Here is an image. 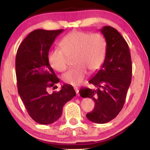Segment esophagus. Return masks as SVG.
I'll return each mask as SVG.
<instances>
[{
	"instance_id": "obj_1",
	"label": "esophagus",
	"mask_w": 150,
	"mask_h": 150,
	"mask_svg": "<svg viewBox=\"0 0 150 150\" xmlns=\"http://www.w3.org/2000/svg\"><path fill=\"white\" fill-rule=\"evenodd\" d=\"M74 89L76 92V94H77V96H79V88L78 87H74Z\"/></svg>"
}]
</instances>
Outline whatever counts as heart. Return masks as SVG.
I'll use <instances>...</instances> for the list:
<instances>
[{"label": "heart", "mask_w": 150, "mask_h": 150, "mask_svg": "<svg viewBox=\"0 0 150 150\" xmlns=\"http://www.w3.org/2000/svg\"><path fill=\"white\" fill-rule=\"evenodd\" d=\"M59 46L61 50L55 49L50 53L48 60L51 67L57 71H64L69 67L70 59L75 58L77 67L65 73L62 80L69 85L78 86L87 77V69L94 73L103 65L107 42L100 33L74 30L63 38Z\"/></svg>", "instance_id": "heart-1"}]
</instances>
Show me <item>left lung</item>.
I'll return each instance as SVG.
<instances>
[{"label":"left lung","instance_id":"8db88e82","mask_svg":"<svg viewBox=\"0 0 150 150\" xmlns=\"http://www.w3.org/2000/svg\"><path fill=\"white\" fill-rule=\"evenodd\" d=\"M107 42L106 54L102 67L88 83L96 89L81 88L80 95L95 101V108L87 118L97 124H105L115 118L122 109L132 80L131 55L128 45L114 28L100 29Z\"/></svg>","mask_w":150,"mask_h":150}]
</instances>
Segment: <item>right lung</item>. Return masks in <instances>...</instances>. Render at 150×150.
I'll return each instance as SVG.
<instances>
[{"label": "right lung", "instance_id": "1", "mask_svg": "<svg viewBox=\"0 0 150 150\" xmlns=\"http://www.w3.org/2000/svg\"><path fill=\"white\" fill-rule=\"evenodd\" d=\"M63 30H35L20 45L16 55V75L18 94L33 120L50 124L62 115L66 103L76 95L74 88L64 84L58 92L50 94L47 88L59 82L51 67L48 54Z\"/></svg>", "mask_w": 150, "mask_h": 150}]
</instances>
